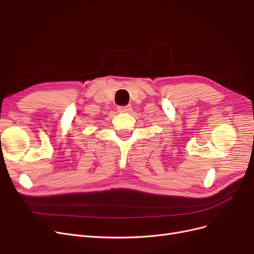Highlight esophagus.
I'll list each match as a JSON object with an SVG mask.
<instances>
[{"mask_svg": "<svg viewBox=\"0 0 254 254\" xmlns=\"http://www.w3.org/2000/svg\"><path fill=\"white\" fill-rule=\"evenodd\" d=\"M131 109H132V107L130 106V105H127V106H119L118 107V111L119 112H122V113H124V112H130L131 111Z\"/></svg>", "mask_w": 254, "mask_h": 254, "instance_id": "esophagus-1", "label": "esophagus"}]
</instances>
